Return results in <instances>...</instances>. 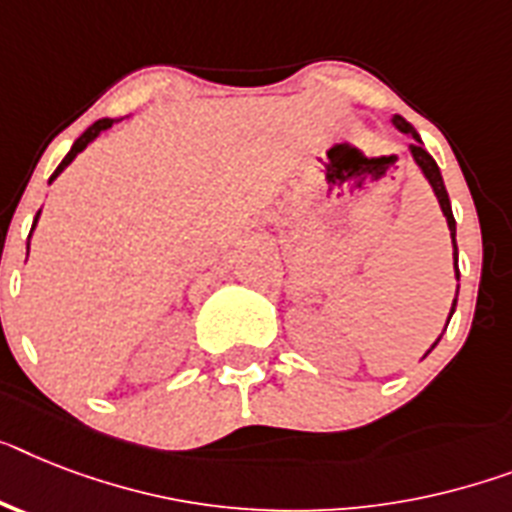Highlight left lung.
Here are the masks:
<instances>
[{"instance_id": "1", "label": "left lung", "mask_w": 512, "mask_h": 512, "mask_svg": "<svg viewBox=\"0 0 512 512\" xmlns=\"http://www.w3.org/2000/svg\"><path fill=\"white\" fill-rule=\"evenodd\" d=\"M392 122H395V128H398L400 133L413 135L411 154H413V159H416L418 167H421V172H424V175H426V180H429V185H432V188H434V193H437V201H439V206H442V214H445V217H447V227H450V238H453L455 277H458V280H460V272H458V243H455V217H453V209H450V196H447V188H445V183H442V175H439L437 162H434L432 154H429V151H426L424 146H421V138H418V133H416V130H413L411 122H405L403 117H400V114H395V117H392ZM458 290H460V285H458ZM458 290H455V301H453V308H450V316L455 314V306H458ZM447 324H450V319H447ZM439 340H442V335H439ZM437 342H434L432 348H429V353H432V350L437 348Z\"/></svg>"}]
</instances>
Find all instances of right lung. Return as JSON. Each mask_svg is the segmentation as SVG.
I'll use <instances>...</instances> for the list:
<instances>
[{"label":"right lung","instance_id":"add662e5","mask_svg":"<svg viewBox=\"0 0 512 512\" xmlns=\"http://www.w3.org/2000/svg\"><path fill=\"white\" fill-rule=\"evenodd\" d=\"M112 122H114V120H109V117H104V120L94 122V125H91V128H88V130H86V133L80 135L78 141H75V143H73V149H70V154H67V156H65V159H62V164H59L57 170H54L52 180H54V177H57V175H59V172L65 170L67 164L73 162V159H75V156H78V154H80V151L86 149L88 143L94 141V138H96V135H99V133H101V130H109V128H112ZM38 214H41V211H38ZM38 214H36V219H33V227H36V222H38ZM33 227H31V232H33Z\"/></svg>","mask_w":512,"mask_h":512}]
</instances>
